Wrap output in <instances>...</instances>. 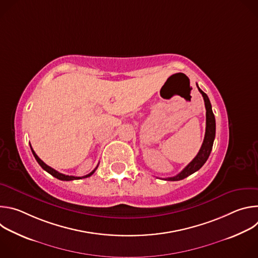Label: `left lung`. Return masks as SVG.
Masks as SVG:
<instances>
[{"label":"left lung","mask_w":258,"mask_h":258,"mask_svg":"<svg viewBox=\"0 0 258 258\" xmlns=\"http://www.w3.org/2000/svg\"><path fill=\"white\" fill-rule=\"evenodd\" d=\"M197 88H198L199 92L202 94V97H203L204 103H205V108H206V130H205V137H204L202 146H201L198 154L196 155V157L179 173H177L176 175L171 176V177H166L164 179L180 180V179H183L185 177L189 176L190 174L194 173L195 171L199 170L203 166V164L206 162V160L208 159L210 152L212 150L213 141L215 138V118H214L211 104H210V101H209L207 95L198 87V85H197Z\"/></svg>","instance_id":"8db88e82"}]
</instances>
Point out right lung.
I'll return each instance as SVG.
<instances>
[{
    "instance_id": "right-lung-1",
    "label": "right lung",
    "mask_w": 258,
    "mask_h": 258,
    "mask_svg": "<svg viewBox=\"0 0 258 258\" xmlns=\"http://www.w3.org/2000/svg\"><path fill=\"white\" fill-rule=\"evenodd\" d=\"M30 149H31V152H32V154H33V156H34V158H35V160L38 161V163L41 165V167L44 169V170H46L47 172H49L50 174H52L53 176H55L56 178H58V179H60V180H73V179H81V178H86V177H89V176H91L94 172H95V170L97 169V167L92 171V172H90L89 174H87V175H84V176H73V175H66V174H63V173H60V172H58L57 170H55L54 168H52V167H50L49 165H47L43 160H41L40 158H39V156L35 154V152L33 151V149L31 148V146H30Z\"/></svg>"
}]
</instances>
